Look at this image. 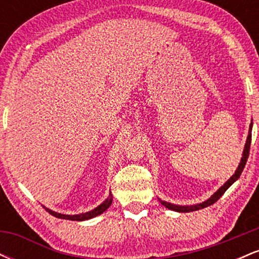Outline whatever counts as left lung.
Segmentation results:
<instances>
[{
	"label": "left lung",
	"instance_id": "left-lung-1",
	"mask_svg": "<svg viewBox=\"0 0 259 259\" xmlns=\"http://www.w3.org/2000/svg\"><path fill=\"white\" fill-rule=\"evenodd\" d=\"M252 123L251 125H249V132H248V136H247V140H246V144H245V148H243V153H242V158H241V162H240L239 167H237L236 171H235V174L233 177L229 179L227 183L223 185L221 189L218 190V191L214 192V195L210 196L209 198H208L207 201L202 202V203H198V204H194V206H178V204H173V203H169V202H165V201H160V203L163 204L164 207H167L168 209H171V210H175V212H181V213H187V212H194V210H198V209H202V208H206L208 206H210V204L215 203L217 201L219 200V198L222 197L223 194H224L225 191L230 187L236 181L237 179L240 178V175H241L243 168H245L246 165V162H247V158H248V154H249V146H251V138H252Z\"/></svg>",
	"mask_w": 259,
	"mask_h": 259
}]
</instances>
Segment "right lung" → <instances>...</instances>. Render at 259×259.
I'll return each mask as SVG.
<instances>
[{
  "instance_id": "right-lung-1",
  "label": "right lung",
  "mask_w": 259,
  "mask_h": 259,
  "mask_svg": "<svg viewBox=\"0 0 259 259\" xmlns=\"http://www.w3.org/2000/svg\"><path fill=\"white\" fill-rule=\"evenodd\" d=\"M113 201V196L112 194H109L108 198L105 202H102V203L100 204L99 207H96L95 209L90 210V212H86V213H81V214H75V215H68V214H61V213H57V212H53V210L49 209V208L44 207L45 209L47 210V212L50 213V214L56 217V218H61V219H69V221H88V219H91L94 218V217H97L100 214H102L103 212L108 208L109 206H111Z\"/></svg>"
}]
</instances>
